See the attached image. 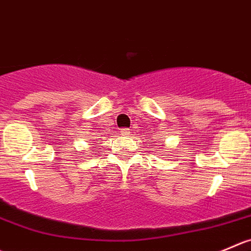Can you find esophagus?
I'll use <instances>...</instances> for the list:
<instances>
[{
  "label": "esophagus",
  "instance_id": "obj_1",
  "mask_svg": "<svg viewBox=\"0 0 251 251\" xmlns=\"http://www.w3.org/2000/svg\"><path fill=\"white\" fill-rule=\"evenodd\" d=\"M130 133V128H123L121 130V135H128Z\"/></svg>",
  "mask_w": 251,
  "mask_h": 251
}]
</instances>
